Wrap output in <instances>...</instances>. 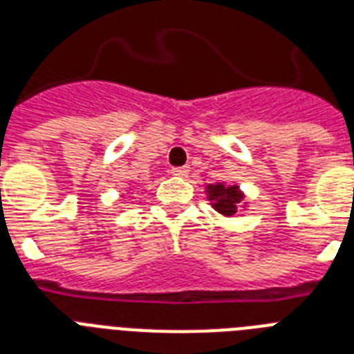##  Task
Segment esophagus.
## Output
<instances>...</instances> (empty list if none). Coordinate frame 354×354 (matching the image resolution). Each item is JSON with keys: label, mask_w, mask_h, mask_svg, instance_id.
Masks as SVG:
<instances>
[{"label": "esophagus", "mask_w": 354, "mask_h": 354, "mask_svg": "<svg viewBox=\"0 0 354 354\" xmlns=\"http://www.w3.org/2000/svg\"><path fill=\"white\" fill-rule=\"evenodd\" d=\"M172 176L176 178H187L189 174V167H176V169H172Z\"/></svg>", "instance_id": "esophagus-1"}]
</instances>
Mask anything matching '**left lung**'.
<instances>
[{
	"mask_svg": "<svg viewBox=\"0 0 354 354\" xmlns=\"http://www.w3.org/2000/svg\"><path fill=\"white\" fill-rule=\"evenodd\" d=\"M206 195L213 209L219 212L221 215H226V217H230V215L237 213L239 209L247 207L245 193L236 183L234 185H228V183L223 182L209 183L206 187Z\"/></svg>",
	"mask_w": 354,
	"mask_h": 354,
	"instance_id": "left-lung-1",
	"label": "left lung"
}]
</instances>
